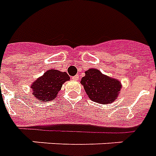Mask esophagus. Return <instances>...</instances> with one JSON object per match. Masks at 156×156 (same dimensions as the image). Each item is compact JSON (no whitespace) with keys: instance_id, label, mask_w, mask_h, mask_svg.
Segmentation results:
<instances>
[{"instance_id":"34e87169","label":"esophagus","mask_w":156,"mask_h":156,"mask_svg":"<svg viewBox=\"0 0 156 156\" xmlns=\"http://www.w3.org/2000/svg\"><path fill=\"white\" fill-rule=\"evenodd\" d=\"M72 79H73V80H79V75H76V76H73Z\"/></svg>"}]
</instances>
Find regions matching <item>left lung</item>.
I'll list each match as a JSON object with an SVG mask.
<instances>
[{
  "label": "left lung",
  "mask_w": 156,
  "mask_h": 156,
  "mask_svg": "<svg viewBox=\"0 0 156 156\" xmlns=\"http://www.w3.org/2000/svg\"><path fill=\"white\" fill-rule=\"evenodd\" d=\"M80 80L91 101L108 104L118 98L122 85L117 79L105 76L98 69H89Z\"/></svg>",
  "instance_id": "1"
}]
</instances>
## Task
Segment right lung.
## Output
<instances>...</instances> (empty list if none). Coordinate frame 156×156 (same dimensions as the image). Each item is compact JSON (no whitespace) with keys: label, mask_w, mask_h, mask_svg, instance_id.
I'll return each instance as SVG.
<instances>
[{"label":"right lung","mask_w":156,"mask_h":156,"mask_svg":"<svg viewBox=\"0 0 156 156\" xmlns=\"http://www.w3.org/2000/svg\"><path fill=\"white\" fill-rule=\"evenodd\" d=\"M69 79L66 72H61L57 69H48L32 84L31 88L34 98L41 101L55 100L63 84Z\"/></svg>","instance_id":"right-lung-1"}]
</instances>
